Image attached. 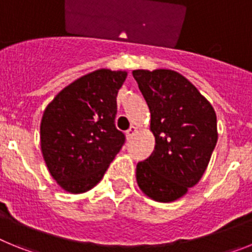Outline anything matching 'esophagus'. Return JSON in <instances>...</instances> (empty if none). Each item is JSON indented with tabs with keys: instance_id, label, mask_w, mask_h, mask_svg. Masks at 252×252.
I'll return each instance as SVG.
<instances>
[{
	"instance_id": "obj_1",
	"label": "esophagus",
	"mask_w": 252,
	"mask_h": 252,
	"mask_svg": "<svg viewBox=\"0 0 252 252\" xmlns=\"http://www.w3.org/2000/svg\"><path fill=\"white\" fill-rule=\"evenodd\" d=\"M136 131H137V128L135 127V126H131V127L126 131V137H127L128 140L132 139V136L135 135V133H136Z\"/></svg>"
}]
</instances>
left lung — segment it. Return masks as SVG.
Masks as SVG:
<instances>
[{"instance_id":"8db88e82","label":"left lung","mask_w":252,"mask_h":252,"mask_svg":"<svg viewBox=\"0 0 252 252\" xmlns=\"http://www.w3.org/2000/svg\"><path fill=\"white\" fill-rule=\"evenodd\" d=\"M151 113L155 149L137 162V186L157 202L183 197L201 180L217 144L212 104L186 77L170 69L132 72Z\"/></svg>"}]
</instances>
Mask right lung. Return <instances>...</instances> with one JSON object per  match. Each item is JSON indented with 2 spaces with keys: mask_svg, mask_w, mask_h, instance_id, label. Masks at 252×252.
Segmentation results:
<instances>
[{
  "mask_svg": "<svg viewBox=\"0 0 252 252\" xmlns=\"http://www.w3.org/2000/svg\"><path fill=\"white\" fill-rule=\"evenodd\" d=\"M125 70L97 69L60 91L46 106L40 145L48 170L65 192L79 194L101 182L125 144L116 128V97Z\"/></svg>",
  "mask_w": 252,
  "mask_h": 252,
  "instance_id": "right-lung-1",
  "label": "right lung"
}]
</instances>
